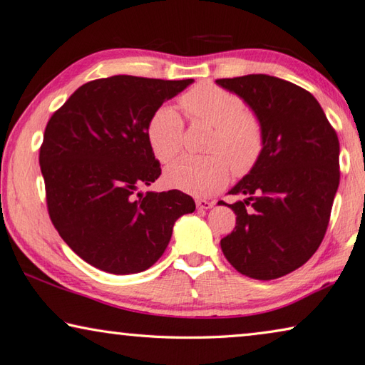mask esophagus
Segmentation results:
<instances>
[{"label": "esophagus", "instance_id": "34e87169", "mask_svg": "<svg viewBox=\"0 0 365 365\" xmlns=\"http://www.w3.org/2000/svg\"><path fill=\"white\" fill-rule=\"evenodd\" d=\"M196 205H197V208H200V210H208V208L213 207V202H210V200H207V199H197Z\"/></svg>", "mask_w": 365, "mask_h": 365}]
</instances>
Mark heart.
<instances>
[{
    "mask_svg": "<svg viewBox=\"0 0 365 365\" xmlns=\"http://www.w3.org/2000/svg\"><path fill=\"white\" fill-rule=\"evenodd\" d=\"M185 114L192 122L215 127L207 149L212 155H185L165 173L169 187L192 196H210L227 183L230 168L235 175L254 169L265 149V131L257 115L246 111L242 97L212 83H199L180 97ZM147 139L161 163L182 150L185 123L170 105H161L147 123Z\"/></svg>",
    "mask_w": 365,
    "mask_h": 365,
    "instance_id": "b5f03b06",
    "label": "heart"
}]
</instances>
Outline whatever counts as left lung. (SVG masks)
<instances>
[{"label": "left lung", "mask_w": 365, "mask_h": 365, "mask_svg": "<svg viewBox=\"0 0 365 365\" xmlns=\"http://www.w3.org/2000/svg\"><path fill=\"white\" fill-rule=\"evenodd\" d=\"M216 83L252 108L265 131L257 165L229 195L237 226L221 250L238 273L269 281L312 257L327 234L339 187V138L315 97L269 75Z\"/></svg>", "instance_id": "left-lung-1"}]
</instances>
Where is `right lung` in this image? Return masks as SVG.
Returning <instances> with one entry per match:
<instances>
[{
    "instance_id": "add662e5",
    "label": "right lung",
    "mask_w": 365,
    "mask_h": 365,
    "mask_svg": "<svg viewBox=\"0 0 365 365\" xmlns=\"http://www.w3.org/2000/svg\"><path fill=\"white\" fill-rule=\"evenodd\" d=\"M192 80L115 75L83 84L45 127L38 163L54 229L80 257L106 273L150 268L174 222L196 208L178 190L145 195L161 174L147 123Z\"/></svg>"
}]
</instances>
